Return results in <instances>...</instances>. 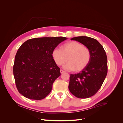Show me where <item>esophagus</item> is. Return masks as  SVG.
<instances>
[{
  "label": "esophagus",
  "mask_w": 123,
  "mask_h": 123,
  "mask_svg": "<svg viewBox=\"0 0 123 123\" xmlns=\"http://www.w3.org/2000/svg\"><path fill=\"white\" fill-rule=\"evenodd\" d=\"M60 72H61V74H63V73H64V72H65V71H63V70L61 69V70H60Z\"/></svg>",
  "instance_id": "esophagus-1"
}]
</instances>
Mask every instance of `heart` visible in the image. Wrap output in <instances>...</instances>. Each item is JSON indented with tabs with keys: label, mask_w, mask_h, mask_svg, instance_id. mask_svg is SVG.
<instances>
[{
	"label": "heart",
	"mask_w": 123,
	"mask_h": 123,
	"mask_svg": "<svg viewBox=\"0 0 123 123\" xmlns=\"http://www.w3.org/2000/svg\"><path fill=\"white\" fill-rule=\"evenodd\" d=\"M52 56L58 66L68 61L63 68L68 71L79 72L84 69L89 63L91 54L89 49L76 41L64 44L62 49L56 47L52 51Z\"/></svg>",
	"instance_id": "b5f03b06"
}]
</instances>
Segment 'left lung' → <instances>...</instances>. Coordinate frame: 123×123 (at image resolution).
<instances>
[{"mask_svg": "<svg viewBox=\"0 0 123 123\" xmlns=\"http://www.w3.org/2000/svg\"><path fill=\"white\" fill-rule=\"evenodd\" d=\"M77 41L89 49L91 54L89 63L84 69L70 76L69 89L79 98H87L95 95L101 87L107 74V57L103 46L96 39L78 36Z\"/></svg>", "mask_w": 123, "mask_h": 123, "instance_id": "1", "label": "left lung"}]
</instances>
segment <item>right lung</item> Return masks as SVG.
<instances>
[{"label":"right lung","instance_id":"add662e5","mask_svg":"<svg viewBox=\"0 0 123 123\" xmlns=\"http://www.w3.org/2000/svg\"><path fill=\"white\" fill-rule=\"evenodd\" d=\"M65 37L30 39L18 49L13 74L17 90L25 97L41 100L50 93L60 69L52 56V51Z\"/></svg>","mask_w":123,"mask_h":123}]
</instances>
